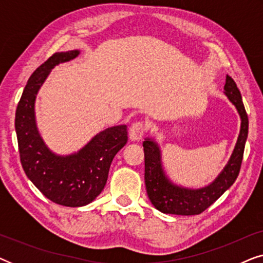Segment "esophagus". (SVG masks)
I'll return each instance as SVG.
<instances>
[{
  "label": "esophagus",
  "instance_id": "obj_1",
  "mask_svg": "<svg viewBox=\"0 0 263 263\" xmlns=\"http://www.w3.org/2000/svg\"><path fill=\"white\" fill-rule=\"evenodd\" d=\"M147 130L146 123L143 121H138L135 123L132 124V127L129 128V138L132 141H139L142 139V136L145 135Z\"/></svg>",
  "mask_w": 263,
  "mask_h": 263
}]
</instances>
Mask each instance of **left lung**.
<instances>
[{
    "label": "left lung",
    "mask_w": 263,
    "mask_h": 263,
    "mask_svg": "<svg viewBox=\"0 0 263 263\" xmlns=\"http://www.w3.org/2000/svg\"><path fill=\"white\" fill-rule=\"evenodd\" d=\"M224 89L225 95L238 110L239 116L242 118V125H240V133L231 159L212 184L201 189H188L172 184L165 176L163 166H161L159 147L149 139H146L142 142L143 152H145V184L147 195L158 211L166 214L177 215H195L202 213L212 203H214L238 177L248 138L249 121H248V115L239 89L237 88L233 79L229 75H226Z\"/></svg>",
    "instance_id": "1"
}]
</instances>
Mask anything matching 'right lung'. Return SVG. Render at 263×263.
Wrapping results in <instances>:
<instances>
[{
  "instance_id": "right-lung-1",
  "label": "right lung",
  "mask_w": 263,
  "mask_h": 263,
  "mask_svg": "<svg viewBox=\"0 0 263 263\" xmlns=\"http://www.w3.org/2000/svg\"><path fill=\"white\" fill-rule=\"evenodd\" d=\"M78 55V50L56 52L41 64L28 79L15 112L25 174L45 197L67 207L85 206L102 193L111 161L128 141L127 125H116L97 134L84 148L70 156H56L43 142L35 125V96L53 67Z\"/></svg>"
}]
</instances>
